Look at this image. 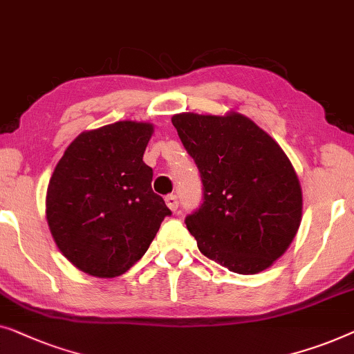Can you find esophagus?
I'll list each match as a JSON object with an SVG mask.
<instances>
[{
	"label": "esophagus",
	"instance_id": "obj_1",
	"mask_svg": "<svg viewBox=\"0 0 354 354\" xmlns=\"http://www.w3.org/2000/svg\"><path fill=\"white\" fill-rule=\"evenodd\" d=\"M165 203H167V207L170 208L171 212H176L178 210L179 202H178V197L176 196H167L165 197Z\"/></svg>",
	"mask_w": 354,
	"mask_h": 354
}]
</instances>
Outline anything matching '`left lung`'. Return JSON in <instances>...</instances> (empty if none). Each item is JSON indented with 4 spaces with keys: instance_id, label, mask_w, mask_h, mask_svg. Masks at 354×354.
<instances>
[{
    "instance_id": "1",
    "label": "left lung",
    "mask_w": 354,
    "mask_h": 354,
    "mask_svg": "<svg viewBox=\"0 0 354 354\" xmlns=\"http://www.w3.org/2000/svg\"><path fill=\"white\" fill-rule=\"evenodd\" d=\"M171 123L203 184L202 207L186 218L198 250L237 274L271 268L301 223V186L286 152L234 111L183 112Z\"/></svg>"
}]
</instances>
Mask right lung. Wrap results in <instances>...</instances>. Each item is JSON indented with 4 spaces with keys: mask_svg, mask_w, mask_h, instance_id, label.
<instances>
[{
    "mask_svg": "<svg viewBox=\"0 0 354 354\" xmlns=\"http://www.w3.org/2000/svg\"><path fill=\"white\" fill-rule=\"evenodd\" d=\"M149 122H117L80 133L57 162L46 192V220L64 257L94 277L127 272L171 215L152 191L142 162Z\"/></svg>",
    "mask_w": 354,
    "mask_h": 354,
    "instance_id": "1",
    "label": "right lung"
}]
</instances>
